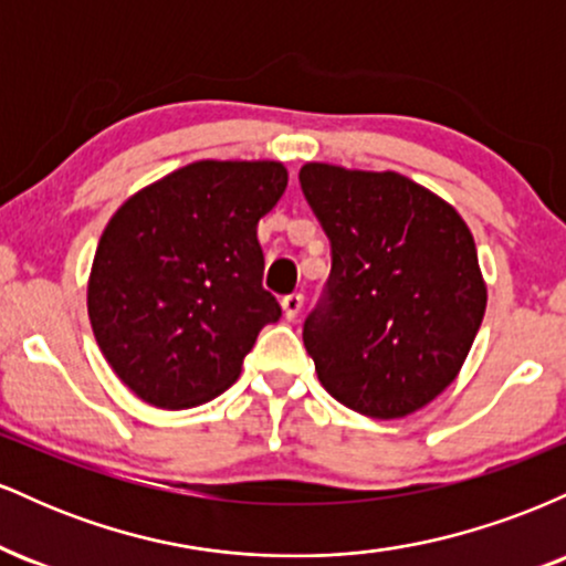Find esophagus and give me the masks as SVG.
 Segmentation results:
<instances>
[{
    "mask_svg": "<svg viewBox=\"0 0 566 566\" xmlns=\"http://www.w3.org/2000/svg\"><path fill=\"white\" fill-rule=\"evenodd\" d=\"M282 308H284V316H287V319H297V314H301V308H303V295H301V292H292V295H284L282 297Z\"/></svg>",
    "mask_w": 566,
    "mask_h": 566,
    "instance_id": "1",
    "label": "esophagus"
}]
</instances>
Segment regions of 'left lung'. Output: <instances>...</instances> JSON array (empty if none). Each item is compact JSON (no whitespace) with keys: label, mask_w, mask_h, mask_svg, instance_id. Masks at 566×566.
<instances>
[{"label":"left lung","mask_w":566,"mask_h":566,"mask_svg":"<svg viewBox=\"0 0 566 566\" xmlns=\"http://www.w3.org/2000/svg\"><path fill=\"white\" fill-rule=\"evenodd\" d=\"M301 188L333 247L327 290L303 324L322 386L375 420L418 412L458 378L484 319L469 226L399 172L308 161Z\"/></svg>","instance_id":"obj_1"}]
</instances>
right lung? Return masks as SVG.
Masks as SVG:
<instances>
[{
    "mask_svg": "<svg viewBox=\"0 0 566 566\" xmlns=\"http://www.w3.org/2000/svg\"><path fill=\"white\" fill-rule=\"evenodd\" d=\"M287 188L282 161L201 159L133 193L97 242L87 314L125 386L159 409L205 405L242 373L265 324L258 220Z\"/></svg>",
    "mask_w": 566,
    "mask_h": 566,
    "instance_id": "add662e5",
    "label": "right lung"
}]
</instances>
